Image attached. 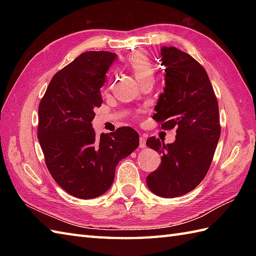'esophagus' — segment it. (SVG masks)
<instances>
[{
	"mask_svg": "<svg viewBox=\"0 0 256 256\" xmlns=\"http://www.w3.org/2000/svg\"><path fill=\"white\" fill-rule=\"evenodd\" d=\"M146 146V140L144 136H140V148H144Z\"/></svg>",
	"mask_w": 256,
	"mask_h": 256,
	"instance_id": "34e87169",
	"label": "esophagus"
}]
</instances>
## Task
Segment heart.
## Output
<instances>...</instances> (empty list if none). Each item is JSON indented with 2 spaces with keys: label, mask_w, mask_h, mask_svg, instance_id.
Segmentation results:
<instances>
[{
  "label": "heart",
  "mask_w": 256,
  "mask_h": 256,
  "mask_svg": "<svg viewBox=\"0 0 256 256\" xmlns=\"http://www.w3.org/2000/svg\"><path fill=\"white\" fill-rule=\"evenodd\" d=\"M126 64L140 84L146 81H154L155 66L146 52H135L131 54L126 59Z\"/></svg>",
  "instance_id": "obj_1"
}]
</instances>
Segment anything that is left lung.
<instances>
[{"instance_id": "obj_1", "label": "left lung", "mask_w": 256, "mask_h": 256, "mask_svg": "<svg viewBox=\"0 0 256 256\" xmlns=\"http://www.w3.org/2000/svg\"><path fill=\"white\" fill-rule=\"evenodd\" d=\"M165 89L153 118L162 130L176 128L172 144L150 138L146 144L162 155L158 168L146 177L152 192L175 198L202 182L214 160L221 133L219 106L204 68L176 47L162 48Z\"/></svg>"}]
</instances>
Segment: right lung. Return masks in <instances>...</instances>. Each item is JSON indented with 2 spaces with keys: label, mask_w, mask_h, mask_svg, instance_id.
<instances>
[{
  "label": "right lung",
  "mask_w": 256,
  "mask_h": 256,
  "mask_svg": "<svg viewBox=\"0 0 256 256\" xmlns=\"http://www.w3.org/2000/svg\"><path fill=\"white\" fill-rule=\"evenodd\" d=\"M116 55L86 52L55 74L38 106L37 138L46 166L64 190L92 199L111 187L118 162L140 144L130 126L98 138L92 128L100 88Z\"/></svg>",
  "instance_id": "right-lung-1"
}]
</instances>
